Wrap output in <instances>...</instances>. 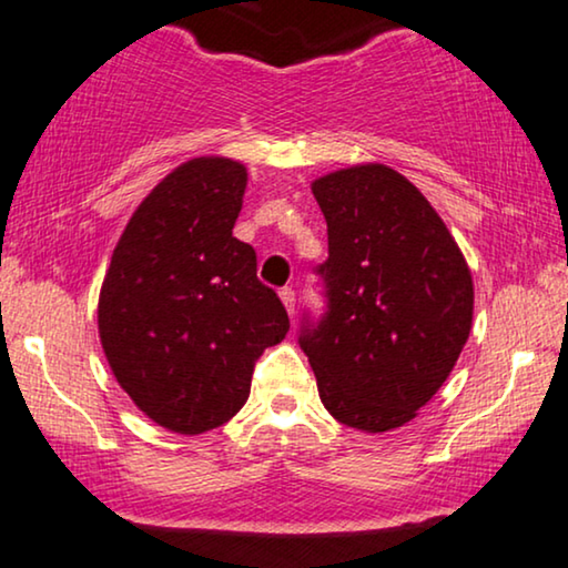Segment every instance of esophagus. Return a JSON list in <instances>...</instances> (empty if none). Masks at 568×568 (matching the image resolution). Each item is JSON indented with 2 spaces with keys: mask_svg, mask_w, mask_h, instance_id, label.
Returning a JSON list of instances; mask_svg holds the SVG:
<instances>
[{
  "mask_svg": "<svg viewBox=\"0 0 568 568\" xmlns=\"http://www.w3.org/2000/svg\"><path fill=\"white\" fill-rule=\"evenodd\" d=\"M280 301H283L285 308H288V314L293 317V312H296V291L285 285V288L280 291Z\"/></svg>",
  "mask_w": 568,
  "mask_h": 568,
  "instance_id": "1",
  "label": "esophagus"
}]
</instances>
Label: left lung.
Returning a JSON list of instances; mask_svg holds the SVG:
<instances>
[{"instance_id": "1", "label": "left lung", "mask_w": 568, "mask_h": 568, "mask_svg": "<svg viewBox=\"0 0 568 568\" xmlns=\"http://www.w3.org/2000/svg\"><path fill=\"white\" fill-rule=\"evenodd\" d=\"M327 220L317 275L325 314H304L298 346L341 425L387 433L440 390L471 329L475 288L462 248L414 183L356 164L312 183Z\"/></svg>"}]
</instances>
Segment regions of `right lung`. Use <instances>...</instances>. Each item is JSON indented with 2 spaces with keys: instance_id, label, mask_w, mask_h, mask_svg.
Instances as JSON below:
<instances>
[{
  "instance_id": "right-lung-1",
  "label": "right lung",
  "mask_w": 568,
  "mask_h": 568,
  "mask_svg": "<svg viewBox=\"0 0 568 568\" xmlns=\"http://www.w3.org/2000/svg\"><path fill=\"white\" fill-rule=\"evenodd\" d=\"M246 168L199 156L133 212L99 293V337L133 404L199 435L246 404L256 358L288 333L283 301L233 235Z\"/></svg>"
}]
</instances>
